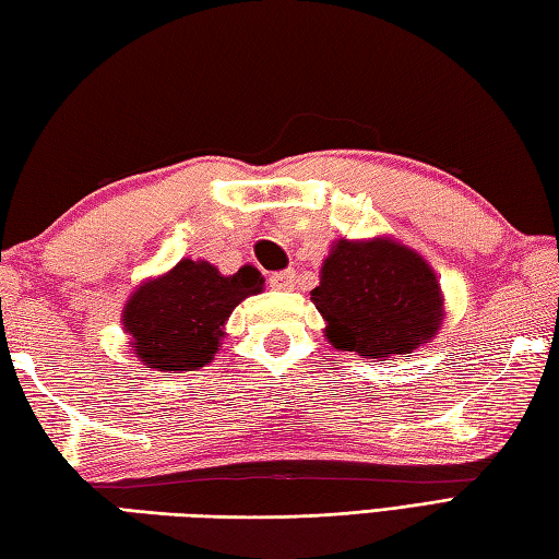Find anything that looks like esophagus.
Segmentation results:
<instances>
[{
    "mask_svg": "<svg viewBox=\"0 0 559 559\" xmlns=\"http://www.w3.org/2000/svg\"><path fill=\"white\" fill-rule=\"evenodd\" d=\"M270 287L277 292H292L297 287V275H294V270L275 272V275H270Z\"/></svg>",
    "mask_w": 559,
    "mask_h": 559,
    "instance_id": "1",
    "label": "esophagus"
}]
</instances>
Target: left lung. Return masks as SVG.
Returning <instances> with one entry per match:
<instances>
[{
	"mask_svg": "<svg viewBox=\"0 0 559 559\" xmlns=\"http://www.w3.org/2000/svg\"><path fill=\"white\" fill-rule=\"evenodd\" d=\"M311 301L329 343L370 360L408 357L445 316L433 267L392 238L335 240Z\"/></svg>",
	"mask_w": 559,
	"mask_h": 559,
	"instance_id": "1",
	"label": "left lung"
}]
</instances>
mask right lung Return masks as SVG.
Masks as SVG:
<instances>
[{
	"instance_id": "add662e5",
	"label": "right lung",
	"mask_w": 559,
	"mask_h": 559,
	"mask_svg": "<svg viewBox=\"0 0 559 559\" xmlns=\"http://www.w3.org/2000/svg\"><path fill=\"white\" fill-rule=\"evenodd\" d=\"M262 284L265 277L252 265L221 275L206 260H180L126 301L121 321L133 355L157 372L199 370L218 353L230 311L260 294Z\"/></svg>"
}]
</instances>
